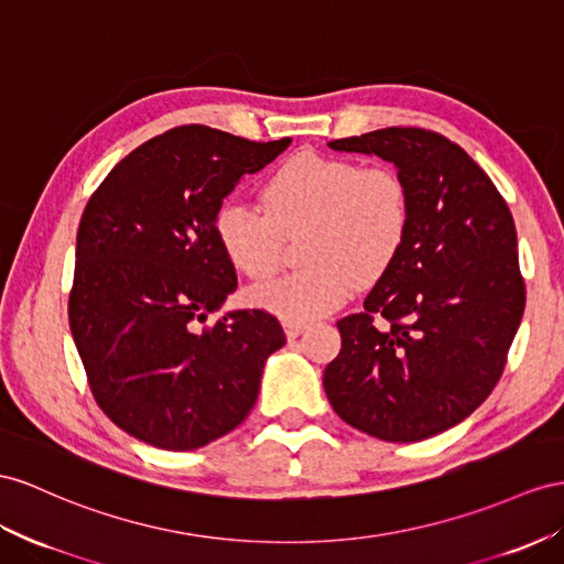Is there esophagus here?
Returning <instances> with one entry per match:
<instances>
[{
    "mask_svg": "<svg viewBox=\"0 0 564 564\" xmlns=\"http://www.w3.org/2000/svg\"><path fill=\"white\" fill-rule=\"evenodd\" d=\"M283 330H285L288 338H297L300 334H305L307 324L305 322H283Z\"/></svg>",
    "mask_w": 564,
    "mask_h": 564,
    "instance_id": "esophagus-1",
    "label": "esophagus"
}]
</instances>
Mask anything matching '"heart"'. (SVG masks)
I'll return each mask as SVG.
<instances>
[{"instance_id": "heart-1", "label": "heart", "mask_w": 564, "mask_h": 564, "mask_svg": "<svg viewBox=\"0 0 564 564\" xmlns=\"http://www.w3.org/2000/svg\"><path fill=\"white\" fill-rule=\"evenodd\" d=\"M264 209L226 199L214 236L240 273L264 281L281 267L285 236H297L307 267L250 291L252 305L285 322H310L340 307L355 285L383 279L400 257L412 224V195L391 164L302 152L273 173Z\"/></svg>"}]
</instances>
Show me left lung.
<instances>
[{"label": "left lung", "instance_id": "obj_1", "mask_svg": "<svg viewBox=\"0 0 564 564\" xmlns=\"http://www.w3.org/2000/svg\"><path fill=\"white\" fill-rule=\"evenodd\" d=\"M328 148L393 162L410 185L412 224L365 310L338 322L343 345L324 371L326 398L373 438H431L490 395L522 322L510 207L457 142L426 128H381Z\"/></svg>", "mask_w": 564, "mask_h": 564}]
</instances>
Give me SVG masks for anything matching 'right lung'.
<instances>
[{
	"label": "right lung",
	"mask_w": 564,
	"mask_h": 564,
	"mask_svg": "<svg viewBox=\"0 0 564 564\" xmlns=\"http://www.w3.org/2000/svg\"><path fill=\"white\" fill-rule=\"evenodd\" d=\"M291 138L254 142L178 126L142 142L85 205L68 322L90 391L109 420L162 451H195L254 408L264 362L285 343L273 314L238 310L214 214L245 173Z\"/></svg>",
	"instance_id": "add662e5"
}]
</instances>
